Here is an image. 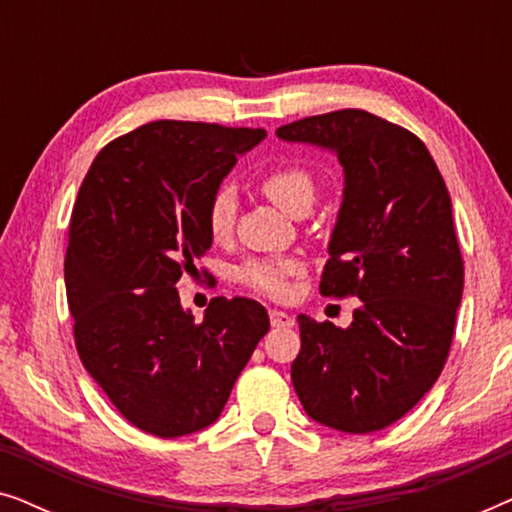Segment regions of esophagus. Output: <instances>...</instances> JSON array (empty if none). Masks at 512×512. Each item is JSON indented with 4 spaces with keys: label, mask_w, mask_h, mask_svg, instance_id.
Masks as SVG:
<instances>
[{
    "label": "esophagus",
    "mask_w": 512,
    "mask_h": 512,
    "mask_svg": "<svg viewBox=\"0 0 512 512\" xmlns=\"http://www.w3.org/2000/svg\"><path fill=\"white\" fill-rule=\"evenodd\" d=\"M270 324L275 328H291L293 324H296V319L282 310H270Z\"/></svg>",
    "instance_id": "obj_1"
}]
</instances>
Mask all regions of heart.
Wrapping results in <instances>:
<instances>
[{"instance_id": "1", "label": "heart", "mask_w": 512, "mask_h": 512, "mask_svg": "<svg viewBox=\"0 0 512 512\" xmlns=\"http://www.w3.org/2000/svg\"><path fill=\"white\" fill-rule=\"evenodd\" d=\"M261 191L282 207L284 212H296L298 205L312 200L314 181L312 174L300 165H279L265 172L261 179ZM235 193L233 188L221 186L207 205V230L214 240H226L235 221ZM303 272L298 258L291 256H263L249 258L235 272V279L247 289L268 298H286L291 291V277Z\"/></svg>"}]
</instances>
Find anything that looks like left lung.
Segmentation results:
<instances>
[{"label":"left lung","instance_id":"obj_1","mask_svg":"<svg viewBox=\"0 0 512 512\" xmlns=\"http://www.w3.org/2000/svg\"><path fill=\"white\" fill-rule=\"evenodd\" d=\"M277 137L338 156L345 195L319 291L361 300L347 328L298 314L293 389L314 422L380 431L422 401L450 354L464 291L450 193L422 139L363 109L300 118Z\"/></svg>","mask_w":512,"mask_h":512}]
</instances>
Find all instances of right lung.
<instances>
[{
	"mask_svg": "<svg viewBox=\"0 0 512 512\" xmlns=\"http://www.w3.org/2000/svg\"><path fill=\"white\" fill-rule=\"evenodd\" d=\"M261 139V128L146 123L97 153L76 195L65 258L76 352L116 410L158 438L214 424L270 328L249 298H212L195 321L174 289L212 247L209 200Z\"/></svg>",
	"mask_w": 512,
	"mask_h": 512,
	"instance_id": "obj_1",
	"label": "right lung"
}]
</instances>
